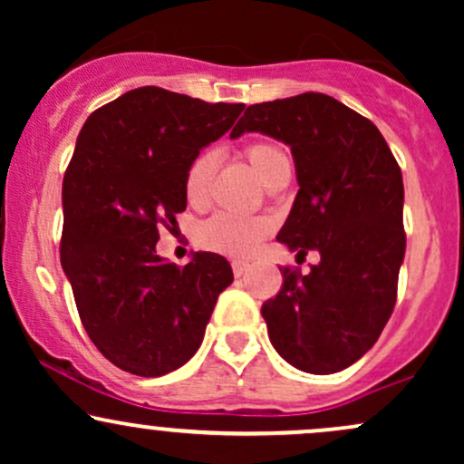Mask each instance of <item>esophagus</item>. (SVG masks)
Returning a JSON list of instances; mask_svg holds the SVG:
<instances>
[{
	"label": "esophagus",
	"mask_w": 464,
	"mask_h": 464,
	"mask_svg": "<svg viewBox=\"0 0 464 464\" xmlns=\"http://www.w3.org/2000/svg\"><path fill=\"white\" fill-rule=\"evenodd\" d=\"M231 266H233V275H236V276H244L250 270V264L248 262H239V259H236V262H233Z\"/></svg>",
	"instance_id": "obj_1"
}]
</instances>
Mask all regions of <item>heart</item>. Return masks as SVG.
<instances>
[{"mask_svg": "<svg viewBox=\"0 0 464 464\" xmlns=\"http://www.w3.org/2000/svg\"><path fill=\"white\" fill-rule=\"evenodd\" d=\"M253 172L262 179L266 188L279 179L292 174L290 152L275 141H253L244 148ZM216 174V154L202 152L191 161L185 174V196L191 205H202L209 198L211 180ZM270 233V222L266 218H248L236 214H216L198 228V242L202 246L231 255V257H246L255 253L262 239Z\"/></svg>", "mask_w": 464, "mask_h": 464, "instance_id": "heart-1", "label": "heart"}]
</instances>
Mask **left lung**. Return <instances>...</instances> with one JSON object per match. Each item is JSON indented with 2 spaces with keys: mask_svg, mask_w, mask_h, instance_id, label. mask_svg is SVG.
I'll use <instances>...</instances> for the list:
<instances>
[{
  "mask_svg": "<svg viewBox=\"0 0 464 464\" xmlns=\"http://www.w3.org/2000/svg\"><path fill=\"white\" fill-rule=\"evenodd\" d=\"M290 146L296 194L279 239L296 257L316 250L310 275L284 268L262 316L276 353L295 369L329 375L380 338L397 299L406 255L403 180L371 120L324 93L253 104L231 130Z\"/></svg>",
  "mask_w": 464,
  "mask_h": 464,
  "instance_id": "8db88e82",
  "label": "left lung"
}]
</instances>
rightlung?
<instances>
[{
	"label": "right lung",
	"mask_w": 464,
	"mask_h": 464,
	"mask_svg": "<svg viewBox=\"0 0 464 464\" xmlns=\"http://www.w3.org/2000/svg\"><path fill=\"white\" fill-rule=\"evenodd\" d=\"M244 104H209L140 87L93 111L63 180L61 264L89 338L140 377L180 369L200 347L218 296L231 285L222 255L179 268L157 255L159 227L188 207L185 174Z\"/></svg>",
	"instance_id": "add662e5"
}]
</instances>
